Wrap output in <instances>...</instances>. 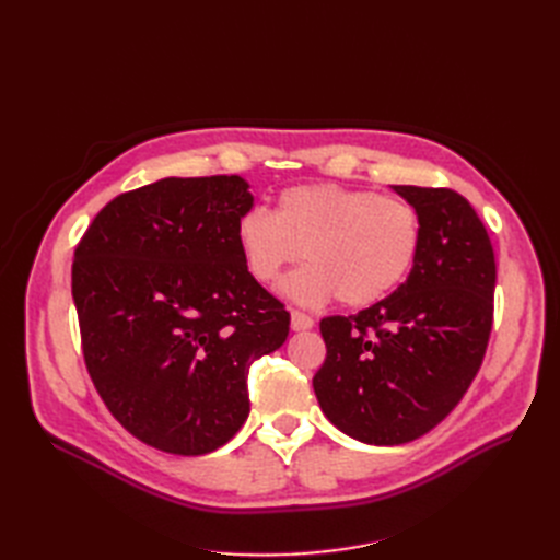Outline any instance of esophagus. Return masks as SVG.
Segmentation results:
<instances>
[{"instance_id":"esophagus-1","label":"esophagus","mask_w":560,"mask_h":560,"mask_svg":"<svg viewBox=\"0 0 560 560\" xmlns=\"http://www.w3.org/2000/svg\"><path fill=\"white\" fill-rule=\"evenodd\" d=\"M313 317L306 315V313H299V311H292V329L294 331H308L313 329Z\"/></svg>"}]
</instances>
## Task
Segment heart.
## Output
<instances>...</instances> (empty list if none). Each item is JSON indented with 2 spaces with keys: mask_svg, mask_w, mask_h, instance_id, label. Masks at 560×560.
Listing matches in <instances>:
<instances>
[{
  "mask_svg": "<svg viewBox=\"0 0 560 560\" xmlns=\"http://www.w3.org/2000/svg\"><path fill=\"white\" fill-rule=\"evenodd\" d=\"M420 241L411 202L334 184L294 186L278 198L276 214L249 208L235 224L241 259L261 284L280 280L306 252L311 266L282 284L301 306L336 296L350 308L383 301L411 273Z\"/></svg>",
  "mask_w": 560,
  "mask_h": 560,
  "instance_id": "heart-1",
  "label": "heart"
}]
</instances>
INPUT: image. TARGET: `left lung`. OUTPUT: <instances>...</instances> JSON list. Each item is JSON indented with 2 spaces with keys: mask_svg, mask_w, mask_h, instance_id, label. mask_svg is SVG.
I'll return each instance as SVG.
<instances>
[{
  "mask_svg": "<svg viewBox=\"0 0 560 560\" xmlns=\"http://www.w3.org/2000/svg\"><path fill=\"white\" fill-rule=\"evenodd\" d=\"M420 214L409 278L358 315L319 322V409L348 436L399 446L436 428L467 393L493 327L495 254L479 214L451 189L393 186Z\"/></svg>",
  "mask_w": 560,
  "mask_h": 560,
  "instance_id": "8db88e82",
  "label": "left lung"
}]
</instances>
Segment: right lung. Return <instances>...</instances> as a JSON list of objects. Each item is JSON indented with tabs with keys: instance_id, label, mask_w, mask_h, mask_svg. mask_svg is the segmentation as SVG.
Here are the masks:
<instances>
[{
	"instance_id": "obj_1",
	"label": "right lung",
	"mask_w": 560,
	"mask_h": 560,
	"mask_svg": "<svg viewBox=\"0 0 560 560\" xmlns=\"http://www.w3.org/2000/svg\"><path fill=\"white\" fill-rule=\"evenodd\" d=\"M252 206L238 175L165 177L107 202L77 245L83 360L112 416L147 446H224L249 416L252 362L287 341L290 313L235 243Z\"/></svg>"
}]
</instances>
